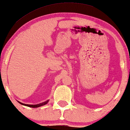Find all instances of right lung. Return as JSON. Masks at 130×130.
<instances>
[{"mask_svg":"<svg viewBox=\"0 0 130 130\" xmlns=\"http://www.w3.org/2000/svg\"><path fill=\"white\" fill-rule=\"evenodd\" d=\"M47 102H47H43V103H39V104H37V105H27V104H24V103H21V102H19V103H21V105H25V106H28V107H31V108H38V107H39V106H42V105H44L45 104H47Z\"/></svg>","mask_w":130,"mask_h":130,"instance_id":"obj_1","label":"right lung"}]
</instances>
